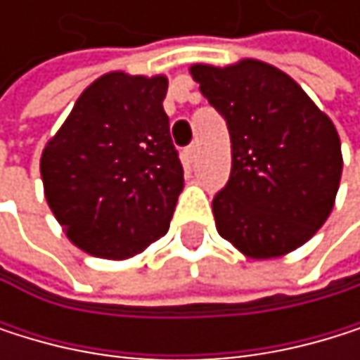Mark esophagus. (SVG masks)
Here are the masks:
<instances>
[{
  "mask_svg": "<svg viewBox=\"0 0 360 360\" xmlns=\"http://www.w3.org/2000/svg\"><path fill=\"white\" fill-rule=\"evenodd\" d=\"M184 158H186V162H188V164H192V162H194V158H196V146H194V144H190V146L184 150Z\"/></svg>",
  "mask_w": 360,
  "mask_h": 360,
  "instance_id": "esophagus-1",
  "label": "esophagus"
}]
</instances>
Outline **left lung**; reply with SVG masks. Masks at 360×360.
I'll list each match as a JSON object with an SVG mask.
<instances>
[{
    "instance_id": "obj_1",
    "label": "left lung",
    "mask_w": 360,
    "mask_h": 360,
    "mask_svg": "<svg viewBox=\"0 0 360 360\" xmlns=\"http://www.w3.org/2000/svg\"><path fill=\"white\" fill-rule=\"evenodd\" d=\"M190 73L231 136V174L212 202L218 233L252 259L296 250L326 222L339 190L335 125L266 62L194 64Z\"/></svg>"
}]
</instances>
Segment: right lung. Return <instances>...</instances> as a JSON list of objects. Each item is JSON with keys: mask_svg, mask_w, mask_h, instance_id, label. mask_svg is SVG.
<instances>
[{"mask_svg": "<svg viewBox=\"0 0 360 360\" xmlns=\"http://www.w3.org/2000/svg\"><path fill=\"white\" fill-rule=\"evenodd\" d=\"M166 90L164 75H103L43 150L51 212L71 242L94 257H134L168 231L184 166L162 105Z\"/></svg>", "mask_w": 360, "mask_h": 360, "instance_id": "1", "label": "right lung"}]
</instances>
